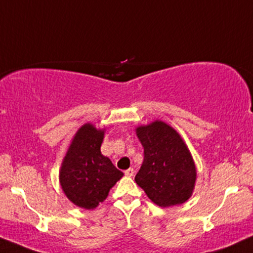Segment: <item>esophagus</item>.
<instances>
[{
    "label": "esophagus",
    "instance_id": "1",
    "mask_svg": "<svg viewBox=\"0 0 253 253\" xmlns=\"http://www.w3.org/2000/svg\"><path fill=\"white\" fill-rule=\"evenodd\" d=\"M125 175H126L127 177H132L133 175H134V170H133L132 168H129V169H127L126 171H125Z\"/></svg>",
    "mask_w": 253,
    "mask_h": 253
}]
</instances>
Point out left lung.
Listing matches in <instances>:
<instances>
[{
	"label": "left lung",
	"instance_id": "obj_1",
	"mask_svg": "<svg viewBox=\"0 0 253 253\" xmlns=\"http://www.w3.org/2000/svg\"><path fill=\"white\" fill-rule=\"evenodd\" d=\"M144 147V161L135 182L161 207L189 199L196 179L193 158L182 138L169 125L155 121L136 128Z\"/></svg>",
	"mask_w": 253,
	"mask_h": 253
}]
</instances>
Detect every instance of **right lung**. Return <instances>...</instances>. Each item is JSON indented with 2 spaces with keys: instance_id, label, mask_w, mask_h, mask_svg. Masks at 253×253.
Returning <instances> with one entry per match:
<instances>
[{
  "instance_id": "obj_1",
  "label": "right lung",
  "mask_w": 253,
  "mask_h": 253,
  "mask_svg": "<svg viewBox=\"0 0 253 253\" xmlns=\"http://www.w3.org/2000/svg\"><path fill=\"white\" fill-rule=\"evenodd\" d=\"M103 130L85 124L78 129L60 169V185L68 199L85 210L96 208L124 173L101 153Z\"/></svg>"
}]
</instances>
